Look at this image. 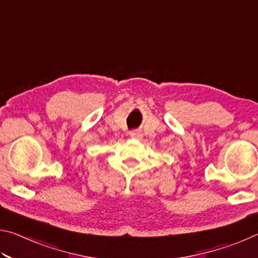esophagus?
Returning a JSON list of instances; mask_svg holds the SVG:
<instances>
[{"mask_svg": "<svg viewBox=\"0 0 258 258\" xmlns=\"http://www.w3.org/2000/svg\"><path fill=\"white\" fill-rule=\"evenodd\" d=\"M130 137L134 138V139H138V138H140V132H138V131H131Z\"/></svg>", "mask_w": 258, "mask_h": 258, "instance_id": "esophagus-1", "label": "esophagus"}]
</instances>
